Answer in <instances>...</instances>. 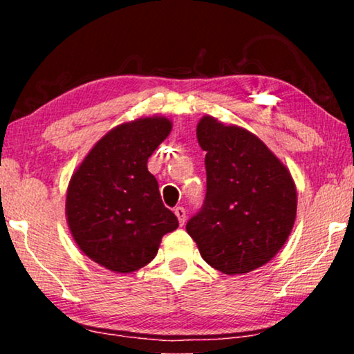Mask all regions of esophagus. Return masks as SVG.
<instances>
[{
    "label": "esophagus",
    "instance_id": "obj_1",
    "mask_svg": "<svg viewBox=\"0 0 354 354\" xmlns=\"http://www.w3.org/2000/svg\"><path fill=\"white\" fill-rule=\"evenodd\" d=\"M175 215L178 217V221H179V225H184L185 223V209L184 207H175Z\"/></svg>",
    "mask_w": 354,
    "mask_h": 354
}]
</instances>
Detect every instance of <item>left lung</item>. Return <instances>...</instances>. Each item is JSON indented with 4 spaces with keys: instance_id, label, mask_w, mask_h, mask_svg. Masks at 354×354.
<instances>
[{
    "instance_id": "1",
    "label": "left lung",
    "mask_w": 354,
    "mask_h": 354,
    "mask_svg": "<svg viewBox=\"0 0 354 354\" xmlns=\"http://www.w3.org/2000/svg\"><path fill=\"white\" fill-rule=\"evenodd\" d=\"M206 151V200L185 230L209 266L243 274L266 266L289 239L297 187L259 137L211 115L196 124Z\"/></svg>"
}]
</instances>
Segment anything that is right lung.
<instances>
[{
  "instance_id": "1",
  "label": "right lung",
  "mask_w": 354,
  "mask_h": 354,
  "mask_svg": "<svg viewBox=\"0 0 354 354\" xmlns=\"http://www.w3.org/2000/svg\"><path fill=\"white\" fill-rule=\"evenodd\" d=\"M170 131V120L159 115L118 124L71 175L65 200L70 232L82 253L107 270L145 267L162 237L178 227L147 167Z\"/></svg>"
}]
</instances>
